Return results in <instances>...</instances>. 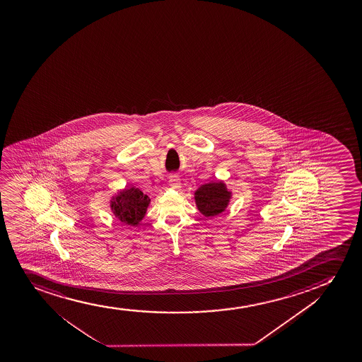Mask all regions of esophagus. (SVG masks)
<instances>
[{
    "instance_id": "obj_1",
    "label": "esophagus",
    "mask_w": 362,
    "mask_h": 362,
    "mask_svg": "<svg viewBox=\"0 0 362 362\" xmlns=\"http://www.w3.org/2000/svg\"><path fill=\"white\" fill-rule=\"evenodd\" d=\"M169 185H170L171 187L176 188V189L181 187V182H180L179 176H176V175L170 176V177H169Z\"/></svg>"
}]
</instances>
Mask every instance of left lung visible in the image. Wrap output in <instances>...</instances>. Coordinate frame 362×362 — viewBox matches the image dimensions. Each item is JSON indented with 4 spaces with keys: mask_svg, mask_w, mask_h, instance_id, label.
<instances>
[{
    "mask_svg": "<svg viewBox=\"0 0 362 362\" xmlns=\"http://www.w3.org/2000/svg\"><path fill=\"white\" fill-rule=\"evenodd\" d=\"M232 198V192L227 189L223 181L202 185L194 192V200L200 214L205 217H214L225 211Z\"/></svg>",
    "mask_w": 362,
    "mask_h": 362,
    "instance_id": "obj_1",
    "label": "left lung"
}]
</instances>
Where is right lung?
Segmentation results:
<instances>
[{
	"label": "right lung",
	"instance_id": "add662e5",
	"mask_svg": "<svg viewBox=\"0 0 362 362\" xmlns=\"http://www.w3.org/2000/svg\"><path fill=\"white\" fill-rule=\"evenodd\" d=\"M150 203V197L141 189L130 187L117 192L110 200V208L122 223L136 227L145 217Z\"/></svg>",
	"mask_w": 362,
	"mask_h": 362
}]
</instances>
